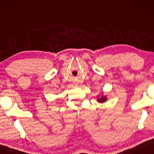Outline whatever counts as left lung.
I'll use <instances>...</instances> for the list:
<instances>
[{
  "instance_id": "1",
  "label": "left lung",
  "mask_w": 154,
  "mask_h": 154,
  "mask_svg": "<svg viewBox=\"0 0 154 154\" xmlns=\"http://www.w3.org/2000/svg\"><path fill=\"white\" fill-rule=\"evenodd\" d=\"M97 102H100V103H104L106 102L107 100V98L106 96H104L103 95V94H102V96H97Z\"/></svg>"
}]
</instances>
